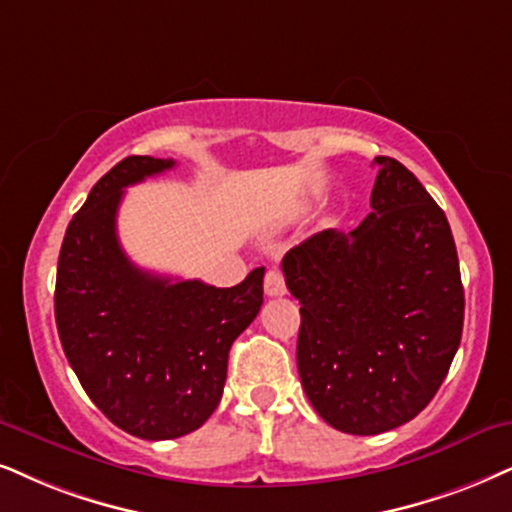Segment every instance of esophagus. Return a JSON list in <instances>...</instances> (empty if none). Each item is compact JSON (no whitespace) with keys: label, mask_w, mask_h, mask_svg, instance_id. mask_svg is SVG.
I'll list each match as a JSON object with an SVG mask.
<instances>
[{"label":"esophagus","mask_w":512,"mask_h":512,"mask_svg":"<svg viewBox=\"0 0 512 512\" xmlns=\"http://www.w3.org/2000/svg\"><path fill=\"white\" fill-rule=\"evenodd\" d=\"M264 293L269 297H278L286 295V278L278 269H269L267 276H264Z\"/></svg>","instance_id":"34e87169"}]
</instances>
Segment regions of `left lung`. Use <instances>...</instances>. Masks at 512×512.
<instances>
[{
  "label": "left lung",
  "mask_w": 512,
  "mask_h": 512,
  "mask_svg": "<svg viewBox=\"0 0 512 512\" xmlns=\"http://www.w3.org/2000/svg\"><path fill=\"white\" fill-rule=\"evenodd\" d=\"M371 215L283 257L300 300L297 371L316 413L347 435L416 418L449 373L463 333V283L442 208L399 160L378 155Z\"/></svg>",
  "instance_id": "left-lung-1"
}]
</instances>
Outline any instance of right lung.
Listing matches in <instances>:
<instances>
[{
    "label": "right lung",
    "mask_w": 512,
    "mask_h": 512,
    "mask_svg": "<svg viewBox=\"0 0 512 512\" xmlns=\"http://www.w3.org/2000/svg\"><path fill=\"white\" fill-rule=\"evenodd\" d=\"M172 167L129 155L96 181L63 236L54 293L58 338L84 392L120 430L151 442L212 416L229 349L264 293V267L215 288L151 274L125 255L115 229L125 189Z\"/></svg>",
    "instance_id": "obj_1"
}]
</instances>
